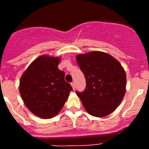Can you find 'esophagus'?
I'll use <instances>...</instances> for the list:
<instances>
[{
    "label": "esophagus",
    "mask_w": 149,
    "mask_h": 149,
    "mask_svg": "<svg viewBox=\"0 0 149 149\" xmlns=\"http://www.w3.org/2000/svg\"><path fill=\"white\" fill-rule=\"evenodd\" d=\"M71 85H72V88H73V89H75V84H74V82L71 83Z\"/></svg>",
    "instance_id": "obj_1"
}]
</instances>
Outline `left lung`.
Listing matches in <instances>:
<instances>
[{
  "instance_id": "left-lung-1",
  "label": "left lung",
  "mask_w": 149,
  "mask_h": 149,
  "mask_svg": "<svg viewBox=\"0 0 149 149\" xmlns=\"http://www.w3.org/2000/svg\"><path fill=\"white\" fill-rule=\"evenodd\" d=\"M86 78L84 92H76L90 115L104 117L119 107L126 91V74L119 61L102 51L76 56Z\"/></svg>"
}]
</instances>
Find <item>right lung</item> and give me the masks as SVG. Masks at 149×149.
Masks as SVG:
<instances>
[{
  "label": "right lung",
  "mask_w": 149,
  "mask_h": 149,
  "mask_svg": "<svg viewBox=\"0 0 149 149\" xmlns=\"http://www.w3.org/2000/svg\"><path fill=\"white\" fill-rule=\"evenodd\" d=\"M60 57L42 55L24 72L19 92L24 103L34 115L51 119L57 115L68 99L72 87L58 68Z\"/></svg>",
  "instance_id": "add662e5"
}]
</instances>
